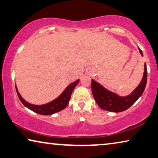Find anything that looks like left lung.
<instances>
[{
  "mask_svg": "<svg viewBox=\"0 0 158 158\" xmlns=\"http://www.w3.org/2000/svg\"><path fill=\"white\" fill-rule=\"evenodd\" d=\"M139 52L143 56L140 48H139ZM147 68L145 64V71L141 82L133 93L127 97L118 96L116 94L107 90L94 80H92V92L94 100L99 107L104 110L113 112H121L127 110L142 95L147 83Z\"/></svg>",
  "mask_w": 158,
  "mask_h": 158,
  "instance_id": "1",
  "label": "left lung"
}]
</instances>
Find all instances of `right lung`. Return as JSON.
Returning a JSON list of instances; mask_svg holds the SVG:
<instances>
[{
	"label": "right lung",
	"mask_w": 158,
	"mask_h": 158,
	"mask_svg": "<svg viewBox=\"0 0 158 158\" xmlns=\"http://www.w3.org/2000/svg\"><path fill=\"white\" fill-rule=\"evenodd\" d=\"M80 80H77L76 81L72 82L64 89L59 98L55 99L50 102L47 104H42V105H35L31 104L26 102L25 99L22 98L20 93H18L17 87H15L17 94H18V98L21 101V102L25 105L26 107L30 109V110L35 111V112L41 115H51L55 114L59 111H61L66 107L68 104L69 102L70 99H71L72 92L75 87L78 84Z\"/></svg>",
	"instance_id": "obj_1"
}]
</instances>
